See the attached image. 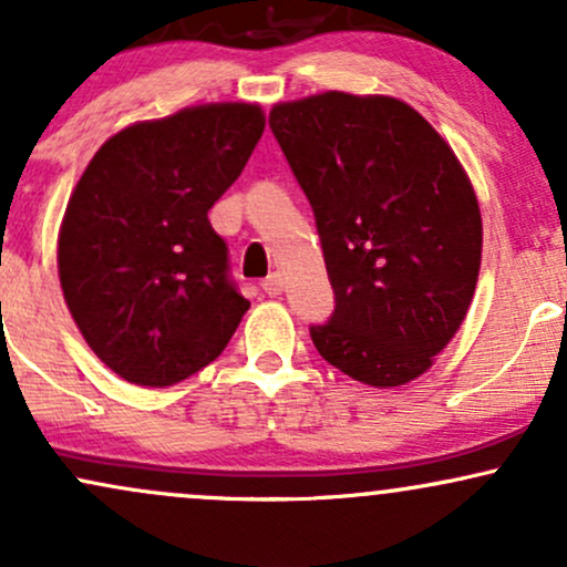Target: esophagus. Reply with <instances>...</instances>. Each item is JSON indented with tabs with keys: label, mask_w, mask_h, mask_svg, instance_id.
Wrapping results in <instances>:
<instances>
[{
	"label": "esophagus",
	"mask_w": 567,
	"mask_h": 567,
	"mask_svg": "<svg viewBox=\"0 0 567 567\" xmlns=\"http://www.w3.org/2000/svg\"><path fill=\"white\" fill-rule=\"evenodd\" d=\"M282 285H285L282 282V275H279V271H271V275L261 282V288H264L266 296L277 298V296H282Z\"/></svg>",
	"instance_id": "esophagus-1"
}]
</instances>
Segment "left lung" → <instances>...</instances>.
Returning <instances> with one entry per match:
<instances>
[{
    "label": "left lung",
    "mask_w": 567,
    "mask_h": 567,
    "mask_svg": "<svg viewBox=\"0 0 567 567\" xmlns=\"http://www.w3.org/2000/svg\"><path fill=\"white\" fill-rule=\"evenodd\" d=\"M269 125L311 202L336 290L311 341L375 389L424 375L470 311L483 216L447 141L392 95L275 103Z\"/></svg>",
    "instance_id": "left-lung-1"
}]
</instances>
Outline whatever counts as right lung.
<instances>
[{
	"label": "right lung",
	"mask_w": 567,
	"mask_h": 567,
	"mask_svg": "<svg viewBox=\"0 0 567 567\" xmlns=\"http://www.w3.org/2000/svg\"><path fill=\"white\" fill-rule=\"evenodd\" d=\"M258 103L186 106L112 135L71 192L58 277L97 360L165 389L210 365L250 309L207 210L261 138Z\"/></svg>",
	"instance_id": "add662e5"
}]
</instances>
